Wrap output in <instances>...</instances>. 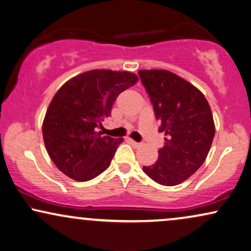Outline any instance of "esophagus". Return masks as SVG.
<instances>
[{"instance_id": "obj_1", "label": "esophagus", "mask_w": 251, "mask_h": 251, "mask_svg": "<svg viewBox=\"0 0 251 251\" xmlns=\"http://www.w3.org/2000/svg\"><path fill=\"white\" fill-rule=\"evenodd\" d=\"M128 142L131 143V145H132L133 147H135V148H138V147L141 146V143H139V142H135L134 140H132V139H128Z\"/></svg>"}]
</instances>
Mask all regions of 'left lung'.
Listing matches in <instances>:
<instances>
[{
  "instance_id": "obj_1",
  "label": "left lung",
  "mask_w": 251,
  "mask_h": 251,
  "mask_svg": "<svg viewBox=\"0 0 251 251\" xmlns=\"http://www.w3.org/2000/svg\"><path fill=\"white\" fill-rule=\"evenodd\" d=\"M156 119L166 138L158 159L143 172L163 186H176L200 169L215 136L211 109L192 83L165 70L139 71Z\"/></svg>"
}]
</instances>
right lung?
Segmentation results:
<instances>
[{
    "label": "right lung",
    "mask_w": 251,
    "mask_h": 251,
    "mask_svg": "<svg viewBox=\"0 0 251 251\" xmlns=\"http://www.w3.org/2000/svg\"><path fill=\"white\" fill-rule=\"evenodd\" d=\"M131 72L92 70L65 82L47 110L43 141L59 171L88 181L109 168L123 139L102 135L104 119L120 93L135 85Z\"/></svg>",
    "instance_id": "right-lung-1"
}]
</instances>
